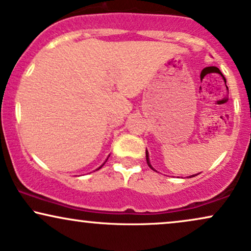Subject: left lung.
<instances>
[{
    "mask_svg": "<svg viewBox=\"0 0 251 251\" xmlns=\"http://www.w3.org/2000/svg\"><path fill=\"white\" fill-rule=\"evenodd\" d=\"M145 157H147V163H148V165H149L150 168L152 169V170H154V169L152 168V166H151V164H150V160H149V153H148V151H145ZM154 171H156V170H154ZM194 176H197V175H193V177H194Z\"/></svg>",
    "mask_w": 251,
    "mask_h": 251,
    "instance_id": "8db88e82",
    "label": "left lung"
}]
</instances>
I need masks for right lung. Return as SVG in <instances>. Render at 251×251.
<instances>
[{
    "label": "right lung",
    "instance_id": "1",
    "mask_svg": "<svg viewBox=\"0 0 251 251\" xmlns=\"http://www.w3.org/2000/svg\"><path fill=\"white\" fill-rule=\"evenodd\" d=\"M107 159H108V158H107ZM103 165H104V163H103V164H102V165H101V166H100V168H99V169H101V168H102V166H103ZM99 169H98V170H99Z\"/></svg>",
    "mask_w": 251,
    "mask_h": 251
}]
</instances>
